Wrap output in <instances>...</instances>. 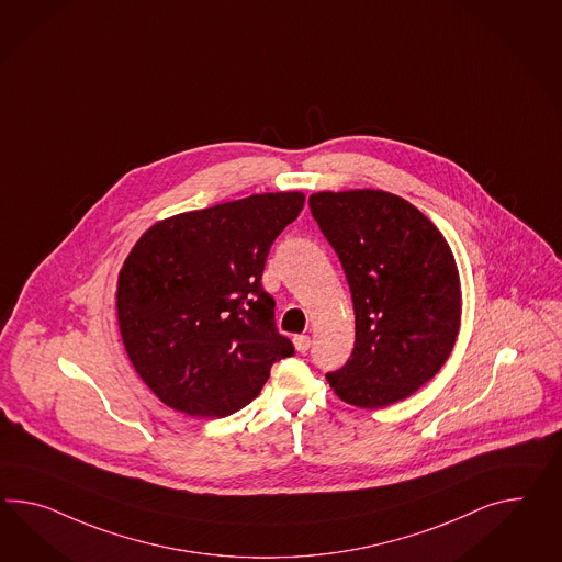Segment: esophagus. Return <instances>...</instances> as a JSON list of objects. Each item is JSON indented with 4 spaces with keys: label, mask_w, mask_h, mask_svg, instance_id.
I'll list each match as a JSON object with an SVG mask.
<instances>
[{
    "label": "esophagus",
    "mask_w": 562,
    "mask_h": 562,
    "mask_svg": "<svg viewBox=\"0 0 562 562\" xmlns=\"http://www.w3.org/2000/svg\"><path fill=\"white\" fill-rule=\"evenodd\" d=\"M293 345H295V350H297V352H307V350H310V345H312V340H310V336L302 334V336H295V338H293Z\"/></svg>",
    "instance_id": "esophagus-1"
}]
</instances>
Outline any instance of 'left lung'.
<instances>
[{"label": "left lung", "instance_id": "obj_1", "mask_svg": "<svg viewBox=\"0 0 562 562\" xmlns=\"http://www.w3.org/2000/svg\"><path fill=\"white\" fill-rule=\"evenodd\" d=\"M310 210L355 305L352 357L326 379L362 409L402 402L442 369L461 328V277L447 238L381 189L312 193Z\"/></svg>", "mask_w": 562, "mask_h": 562}]
</instances>
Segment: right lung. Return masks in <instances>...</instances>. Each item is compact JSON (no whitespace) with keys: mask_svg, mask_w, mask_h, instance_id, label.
Masks as SVG:
<instances>
[{"mask_svg":"<svg viewBox=\"0 0 562 562\" xmlns=\"http://www.w3.org/2000/svg\"><path fill=\"white\" fill-rule=\"evenodd\" d=\"M303 202L300 191L255 193L160 220L132 246L117 274V326L132 367L165 405L231 416L293 355L260 277Z\"/></svg>","mask_w":562,"mask_h":562,"instance_id":"1","label":"right lung"}]
</instances>
